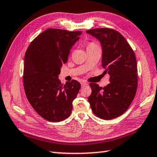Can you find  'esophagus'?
Here are the masks:
<instances>
[{
    "label": "esophagus",
    "instance_id": "esophagus-1",
    "mask_svg": "<svg viewBox=\"0 0 157 157\" xmlns=\"http://www.w3.org/2000/svg\"><path fill=\"white\" fill-rule=\"evenodd\" d=\"M81 85H82V87H84V86H86L87 85V83L85 82H81Z\"/></svg>",
    "mask_w": 157,
    "mask_h": 157
}]
</instances>
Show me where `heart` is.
I'll return each mask as SVG.
<instances>
[{"label": "heart", "mask_w": 157, "mask_h": 157, "mask_svg": "<svg viewBox=\"0 0 157 157\" xmlns=\"http://www.w3.org/2000/svg\"><path fill=\"white\" fill-rule=\"evenodd\" d=\"M98 45L94 43V42H89L86 45V49H89V48H93L95 47H98Z\"/></svg>", "instance_id": "1"}]
</instances>
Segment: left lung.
Wrapping results in <instances>:
<instances>
[{
	"mask_svg": "<svg viewBox=\"0 0 157 157\" xmlns=\"http://www.w3.org/2000/svg\"><path fill=\"white\" fill-rule=\"evenodd\" d=\"M100 41L102 48V65L109 74V84L105 87L90 83L91 94L88 98L97 117L111 120L127 110L138 87L137 63L134 50L118 31L97 28L86 31Z\"/></svg>",
	"mask_w": 157,
	"mask_h": 157,
	"instance_id": "8db88e82",
	"label": "left lung"
}]
</instances>
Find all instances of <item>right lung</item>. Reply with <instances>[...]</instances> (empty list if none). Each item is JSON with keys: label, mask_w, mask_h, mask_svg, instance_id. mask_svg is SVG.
I'll return each instance as SVG.
<instances>
[{"label": "right lung", "mask_w": 157, "mask_h": 157, "mask_svg": "<svg viewBox=\"0 0 157 157\" xmlns=\"http://www.w3.org/2000/svg\"><path fill=\"white\" fill-rule=\"evenodd\" d=\"M82 34L80 31L48 29L26 50L23 75L26 97L36 113L48 121H62L72 111V102L81 84L73 79L63 86L58 75Z\"/></svg>", "instance_id": "obj_1"}]
</instances>
